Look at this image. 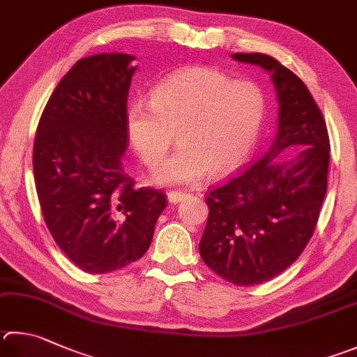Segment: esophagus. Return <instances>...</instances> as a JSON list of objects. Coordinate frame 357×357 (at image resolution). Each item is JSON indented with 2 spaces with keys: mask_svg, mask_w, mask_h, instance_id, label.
Here are the masks:
<instances>
[{
  "mask_svg": "<svg viewBox=\"0 0 357 357\" xmlns=\"http://www.w3.org/2000/svg\"><path fill=\"white\" fill-rule=\"evenodd\" d=\"M184 198H185V193L168 192V203H170V204H178L179 201H183Z\"/></svg>",
  "mask_w": 357,
  "mask_h": 357,
  "instance_id": "obj_1",
  "label": "esophagus"
}]
</instances>
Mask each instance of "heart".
<instances>
[{"instance_id": "b5f03b06", "label": "heart", "mask_w": 357, "mask_h": 357, "mask_svg": "<svg viewBox=\"0 0 357 357\" xmlns=\"http://www.w3.org/2000/svg\"><path fill=\"white\" fill-rule=\"evenodd\" d=\"M267 115V95L257 82L234 79L211 67L179 70L160 81L150 102L134 101L126 131L148 167L165 156L178 135L179 148L154 170L165 187L197 185L229 173L250 156Z\"/></svg>"}]
</instances>
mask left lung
<instances>
[{"label":"left lung","mask_w":357,"mask_h":357,"mask_svg":"<svg viewBox=\"0 0 357 357\" xmlns=\"http://www.w3.org/2000/svg\"><path fill=\"white\" fill-rule=\"evenodd\" d=\"M232 59L270 73L280 102L278 132L261 159L211 187L199 255L223 280L255 286L290 267L312 237L331 148L325 119L300 77L262 53H236ZM290 146H301L294 158H275Z\"/></svg>","instance_id":"obj_1"}]
</instances>
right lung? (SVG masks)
I'll list each match as a JSON object with an SVG mask.
<instances>
[{"instance_id": "1", "label": "right lung", "mask_w": 357, "mask_h": 357, "mask_svg": "<svg viewBox=\"0 0 357 357\" xmlns=\"http://www.w3.org/2000/svg\"><path fill=\"white\" fill-rule=\"evenodd\" d=\"M134 59L101 53L77 61L50 96L34 140L45 223L70 261L93 275L144 256L167 206L164 193L135 189L123 170Z\"/></svg>"}]
</instances>
